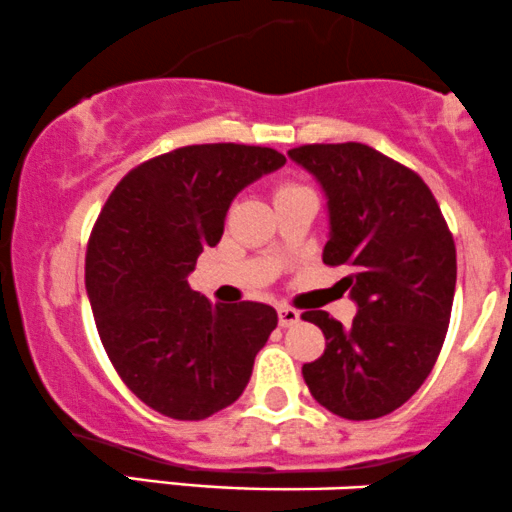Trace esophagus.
<instances>
[{
    "mask_svg": "<svg viewBox=\"0 0 512 512\" xmlns=\"http://www.w3.org/2000/svg\"><path fill=\"white\" fill-rule=\"evenodd\" d=\"M278 321L282 328H290L294 323H299V311L292 306H278Z\"/></svg>",
    "mask_w": 512,
    "mask_h": 512,
    "instance_id": "1",
    "label": "esophagus"
}]
</instances>
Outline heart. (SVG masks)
I'll return each instance as SVG.
<instances>
[{"label":"heart","instance_id":"obj_1","mask_svg":"<svg viewBox=\"0 0 512 512\" xmlns=\"http://www.w3.org/2000/svg\"><path fill=\"white\" fill-rule=\"evenodd\" d=\"M297 189H304V186H297V184H290V182L280 184L278 189H275V198H280V196H285V194H292V191H297Z\"/></svg>","mask_w":512,"mask_h":512}]
</instances>
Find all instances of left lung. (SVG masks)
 Instances as JSON below:
<instances>
[{
	"mask_svg": "<svg viewBox=\"0 0 512 512\" xmlns=\"http://www.w3.org/2000/svg\"><path fill=\"white\" fill-rule=\"evenodd\" d=\"M287 155L326 191L323 263L352 268L342 282L359 306L350 328L304 311L326 335L304 381L338 417L378 419L417 393L441 354L458 275L453 234L424 179L376 148L309 143Z\"/></svg>",
	"mask_w": 512,
	"mask_h": 512,
	"instance_id": "left-lung-1",
	"label": "left lung"
}]
</instances>
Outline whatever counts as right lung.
<instances>
[{
    "instance_id": "1",
    "label": "right lung",
    "mask_w": 512,
    "mask_h": 512,
    "mask_svg": "<svg viewBox=\"0 0 512 512\" xmlns=\"http://www.w3.org/2000/svg\"><path fill=\"white\" fill-rule=\"evenodd\" d=\"M285 165L273 148L184 146L134 167L102 206L86 290L107 357L150 410L198 422L225 410L278 326L273 306L210 304L186 278L220 242L232 198Z\"/></svg>"
}]
</instances>
